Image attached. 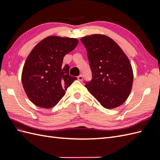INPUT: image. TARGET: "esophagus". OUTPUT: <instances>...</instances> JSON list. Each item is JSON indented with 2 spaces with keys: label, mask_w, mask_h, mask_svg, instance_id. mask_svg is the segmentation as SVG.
<instances>
[{
  "label": "esophagus",
  "mask_w": 160,
  "mask_h": 160,
  "mask_svg": "<svg viewBox=\"0 0 160 160\" xmlns=\"http://www.w3.org/2000/svg\"><path fill=\"white\" fill-rule=\"evenodd\" d=\"M77 78H78L79 81H83V76H82L81 75H80L79 76H78V77H77Z\"/></svg>",
  "instance_id": "34e87169"
}]
</instances>
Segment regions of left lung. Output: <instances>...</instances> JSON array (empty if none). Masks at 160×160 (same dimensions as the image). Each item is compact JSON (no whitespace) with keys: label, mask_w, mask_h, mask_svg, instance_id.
Returning <instances> with one entry per match:
<instances>
[{"label":"left lung","mask_w":160,"mask_h":160,"mask_svg":"<svg viewBox=\"0 0 160 160\" xmlns=\"http://www.w3.org/2000/svg\"><path fill=\"white\" fill-rule=\"evenodd\" d=\"M88 52L92 79L85 87L106 109L123 104L132 91L133 74L129 60L113 39L103 35L81 38Z\"/></svg>","instance_id":"left-lung-1"}]
</instances>
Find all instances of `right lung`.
Wrapping results in <instances>:
<instances>
[{
    "label": "right lung",
    "mask_w": 160,
    "mask_h": 160,
    "mask_svg": "<svg viewBox=\"0 0 160 160\" xmlns=\"http://www.w3.org/2000/svg\"><path fill=\"white\" fill-rule=\"evenodd\" d=\"M74 38L50 36L39 42L27 57L22 83L28 98L38 107H54L77 78L69 75V66L62 65L65 55L78 44Z\"/></svg>",
    "instance_id": "right-lung-1"
}]
</instances>
